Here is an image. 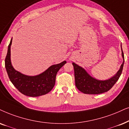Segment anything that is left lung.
Returning <instances> with one entry per match:
<instances>
[{"label":"left lung","mask_w":129,"mask_h":129,"mask_svg":"<svg viewBox=\"0 0 129 129\" xmlns=\"http://www.w3.org/2000/svg\"><path fill=\"white\" fill-rule=\"evenodd\" d=\"M121 49L123 61L120 69L113 77L104 81L98 80L93 78L90 76L83 68L78 66L75 63H72L74 68L75 85L76 88L82 92L86 94H100L109 91L119 79L123 71L124 57L121 44Z\"/></svg>","instance_id":"8db88e82"}]
</instances>
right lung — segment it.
Instances as JSON below:
<instances>
[{"label": "right lung", "instance_id": "right-lung-1", "mask_svg": "<svg viewBox=\"0 0 129 129\" xmlns=\"http://www.w3.org/2000/svg\"><path fill=\"white\" fill-rule=\"evenodd\" d=\"M12 38L8 48L5 58V68L9 78L13 85L20 92L32 97L46 94L53 89L56 82L57 72L66 63H60L49 67L46 71L36 76H28L16 71L12 65L11 60V46Z\"/></svg>", "mask_w": 129, "mask_h": 129}]
</instances>
